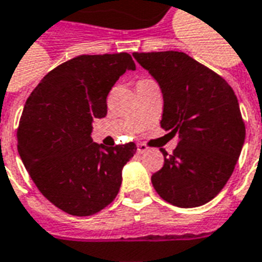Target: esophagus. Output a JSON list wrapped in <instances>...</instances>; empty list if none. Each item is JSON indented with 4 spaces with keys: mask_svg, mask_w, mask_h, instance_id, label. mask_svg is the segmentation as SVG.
<instances>
[{
    "mask_svg": "<svg viewBox=\"0 0 262 262\" xmlns=\"http://www.w3.org/2000/svg\"><path fill=\"white\" fill-rule=\"evenodd\" d=\"M147 150H148V147H147L146 144H143V143H140V144L137 146V152H139V154H144Z\"/></svg>",
    "mask_w": 262,
    "mask_h": 262,
    "instance_id": "1",
    "label": "esophagus"
}]
</instances>
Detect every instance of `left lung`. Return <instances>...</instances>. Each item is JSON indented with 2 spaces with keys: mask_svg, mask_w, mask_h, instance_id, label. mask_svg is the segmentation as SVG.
I'll return each instance as SVG.
<instances>
[{
  "mask_svg": "<svg viewBox=\"0 0 262 262\" xmlns=\"http://www.w3.org/2000/svg\"><path fill=\"white\" fill-rule=\"evenodd\" d=\"M164 96L161 127L178 136L164 166L151 176L166 203L200 207L218 194L234 169L246 137L237 97L224 77L185 52H135Z\"/></svg>",
  "mask_w": 262,
  "mask_h": 262,
  "instance_id": "obj_1",
  "label": "left lung"
}]
</instances>
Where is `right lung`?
<instances>
[{"mask_svg":"<svg viewBox=\"0 0 262 262\" xmlns=\"http://www.w3.org/2000/svg\"><path fill=\"white\" fill-rule=\"evenodd\" d=\"M136 65L127 52L79 55L54 68L29 96L17 127V151L50 203L89 216L115 200L122 168L136 154L130 141L105 147L92 140L93 121L106 115V96Z\"/></svg>","mask_w":262,"mask_h":262,"instance_id":"add662e5","label":"right lung"}]
</instances>
